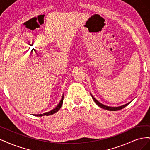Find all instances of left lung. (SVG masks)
<instances>
[{
	"label": "left lung",
	"mask_w": 150,
	"mask_h": 150,
	"mask_svg": "<svg viewBox=\"0 0 150 150\" xmlns=\"http://www.w3.org/2000/svg\"><path fill=\"white\" fill-rule=\"evenodd\" d=\"M91 96H92V98H93V99L94 100V101L96 103V104H97V105H98L99 107H101V108H103V109H104V110H108V111H118V110H121V109H122V108H124L125 107H126V106H128V104L130 103H127V104H125V105H122V106H119V107H111V106H105V105H104V104H102L101 103H99V101H98L96 99H95L93 96V95L92 94H91Z\"/></svg>",
	"instance_id": "1"
}]
</instances>
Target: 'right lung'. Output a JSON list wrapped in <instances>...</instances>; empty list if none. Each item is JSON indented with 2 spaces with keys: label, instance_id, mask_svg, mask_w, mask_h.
<instances>
[{
  "label": "right lung",
  "instance_id": "right-lung-1",
  "mask_svg": "<svg viewBox=\"0 0 150 150\" xmlns=\"http://www.w3.org/2000/svg\"><path fill=\"white\" fill-rule=\"evenodd\" d=\"M63 99H64V95H63V96L62 97V99H61V101H60V103H59V104L58 105L54 108V109H53L52 110H51V111H49V112H46V113H44V114H40V115H34V116H49V115H53V114H54V113H56V112H57L59 110H60V108H61V106H62V103H63Z\"/></svg>",
  "mask_w": 150,
  "mask_h": 150
}]
</instances>
